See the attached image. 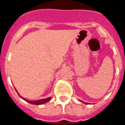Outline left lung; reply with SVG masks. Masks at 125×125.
Listing matches in <instances>:
<instances>
[{
    "label": "left lung",
    "mask_w": 125,
    "mask_h": 125,
    "mask_svg": "<svg viewBox=\"0 0 125 125\" xmlns=\"http://www.w3.org/2000/svg\"><path fill=\"white\" fill-rule=\"evenodd\" d=\"M85 104H89V103H85Z\"/></svg>",
    "instance_id": "8db88e82"
}]
</instances>
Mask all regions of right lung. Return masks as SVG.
<instances>
[{"mask_svg":"<svg viewBox=\"0 0 125 125\" xmlns=\"http://www.w3.org/2000/svg\"><path fill=\"white\" fill-rule=\"evenodd\" d=\"M22 98V97H21ZM23 100H24V101H26V102H29V103L30 104H34V105H41V104H44L45 103V102H49V101H50V100L51 99V97H48V98H46V99H41V100H39V101H28V100L25 99H23V98H22Z\"/></svg>","mask_w":125,"mask_h":125,"instance_id":"1","label":"right lung"}]
</instances>
